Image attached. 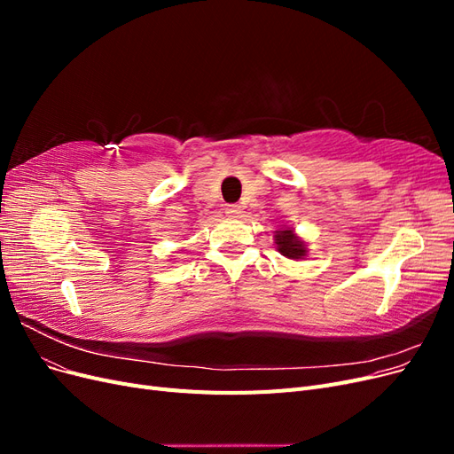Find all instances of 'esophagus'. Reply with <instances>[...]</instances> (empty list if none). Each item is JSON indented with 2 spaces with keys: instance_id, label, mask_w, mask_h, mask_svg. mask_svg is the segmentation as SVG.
<instances>
[{
  "instance_id": "esophagus-1",
  "label": "esophagus",
  "mask_w": 454,
  "mask_h": 454,
  "mask_svg": "<svg viewBox=\"0 0 454 454\" xmlns=\"http://www.w3.org/2000/svg\"><path fill=\"white\" fill-rule=\"evenodd\" d=\"M225 214H227L229 217H239V215L242 214V210H240L239 204H227V206H225Z\"/></svg>"
}]
</instances>
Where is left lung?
I'll return each instance as SVG.
<instances>
[{
	"label": "left lung",
	"mask_w": 454,
	"mask_h": 454,
	"mask_svg": "<svg viewBox=\"0 0 454 454\" xmlns=\"http://www.w3.org/2000/svg\"><path fill=\"white\" fill-rule=\"evenodd\" d=\"M274 244H277V250L287 259H303L307 255V244L292 229L274 232Z\"/></svg>",
	"instance_id": "1"
}]
</instances>
